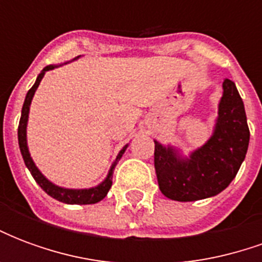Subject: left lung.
I'll use <instances>...</instances> for the list:
<instances>
[{"mask_svg":"<svg viewBox=\"0 0 262 262\" xmlns=\"http://www.w3.org/2000/svg\"><path fill=\"white\" fill-rule=\"evenodd\" d=\"M212 136L188 154L154 140V167L161 193L192 202L214 196L229 187L246 159L250 130L244 103L231 80L223 81Z\"/></svg>","mask_w":262,"mask_h":262,"instance_id":"obj_1","label":"left lung"}]
</instances>
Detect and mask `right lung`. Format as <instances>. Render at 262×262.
Listing matches in <instances>:
<instances>
[{"mask_svg":"<svg viewBox=\"0 0 262 262\" xmlns=\"http://www.w3.org/2000/svg\"><path fill=\"white\" fill-rule=\"evenodd\" d=\"M81 56H77L75 59H73L71 61L74 60L80 59ZM70 63V61H67ZM67 63H63V64H67ZM63 64H50L46 66L45 69L40 71V74L37 75L36 81L35 84L32 86L31 90L28 91L25 97V102H24V106H22V112H20V120H19V126H18V143H19V148H20V154H22V159L25 161V165L28 170L31 171L32 177L35 178V181L39 184V187L42 188L45 192L50 195L54 199H57L60 202L63 203H69V205H91V203H97L99 201H102L103 198L106 196L109 192V189L112 187V177H114V170L115 165L119 163V160L122 159V156L126 151V148L129 144H125L122 150H120L116 159L114 160V163L111 165L109 168L108 174L105 177L101 184H98L95 187L91 188H64V187H59L56 185L54 182H52L50 180H48L46 177L43 176L42 171L39 170L35 164V161L31 157V153H29V147H28V137H26V129H28V119H29V111H31V103L32 99H33V95L36 92L37 86L40 84V81L43 80V77L46 74V71L49 70H54L60 67Z\"/></svg>","mask_w":262,"mask_h":262,"instance_id":"add662e5","label":"right lung"}]
</instances>
